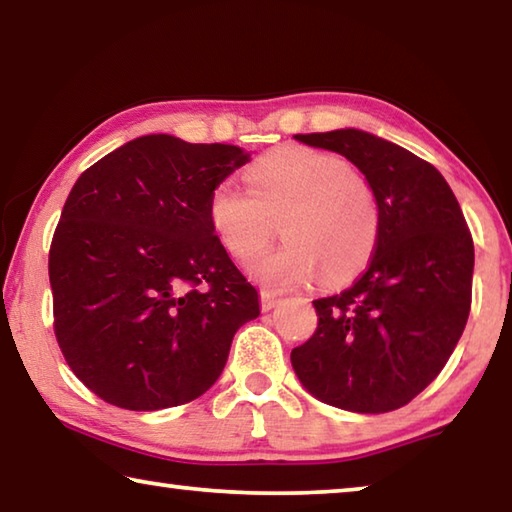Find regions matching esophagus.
I'll return each mask as SVG.
<instances>
[{
    "mask_svg": "<svg viewBox=\"0 0 512 512\" xmlns=\"http://www.w3.org/2000/svg\"><path fill=\"white\" fill-rule=\"evenodd\" d=\"M259 305H262V311H271L273 307L280 305V298L273 296V293H268V291H262L259 293Z\"/></svg>",
    "mask_w": 512,
    "mask_h": 512,
    "instance_id": "obj_1",
    "label": "esophagus"
}]
</instances>
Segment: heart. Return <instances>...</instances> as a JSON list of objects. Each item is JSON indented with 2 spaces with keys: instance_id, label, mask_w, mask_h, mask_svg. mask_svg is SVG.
Instances as JSON below:
<instances>
[{
  "instance_id": "obj_1",
  "label": "heart",
  "mask_w": 512,
  "mask_h": 512,
  "mask_svg": "<svg viewBox=\"0 0 512 512\" xmlns=\"http://www.w3.org/2000/svg\"><path fill=\"white\" fill-rule=\"evenodd\" d=\"M244 178L248 194L230 180L212 189L207 219L241 264L271 246L277 223L287 244L253 268L266 287L296 289L318 271L323 282L339 284L368 262L379 232L375 192L339 155L280 146L250 164Z\"/></svg>"
}]
</instances>
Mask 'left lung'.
<instances>
[{
    "mask_svg": "<svg viewBox=\"0 0 512 512\" xmlns=\"http://www.w3.org/2000/svg\"><path fill=\"white\" fill-rule=\"evenodd\" d=\"M293 137L366 176L379 232L366 273L314 300L318 327L293 348L291 366L329 406L395 411L438 377L470 316L474 244L461 205L436 167L377 135L339 128Z\"/></svg>",
    "mask_w": 512,
    "mask_h": 512,
    "instance_id": "obj_1",
    "label": "left lung"
}]
</instances>
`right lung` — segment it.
<instances>
[{
	"label": "right lung",
	"instance_id": "obj_1",
	"mask_svg": "<svg viewBox=\"0 0 512 512\" xmlns=\"http://www.w3.org/2000/svg\"><path fill=\"white\" fill-rule=\"evenodd\" d=\"M232 144L144 135L81 173L49 250L67 366L103 402L160 411L210 391L259 296L207 219Z\"/></svg>",
	"mask_w": 512,
	"mask_h": 512
}]
</instances>
